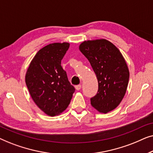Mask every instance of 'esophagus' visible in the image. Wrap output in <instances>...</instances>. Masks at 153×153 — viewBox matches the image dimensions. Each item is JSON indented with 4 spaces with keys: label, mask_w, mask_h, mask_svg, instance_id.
Wrapping results in <instances>:
<instances>
[{
    "label": "esophagus",
    "mask_w": 153,
    "mask_h": 153,
    "mask_svg": "<svg viewBox=\"0 0 153 153\" xmlns=\"http://www.w3.org/2000/svg\"><path fill=\"white\" fill-rule=\"evenodd\" d=\"M75 88H76V91H79L81 88V85H77L75 86Z\"/></svg>",
    "instance_id": "esophagus-1"
}]
</instances>
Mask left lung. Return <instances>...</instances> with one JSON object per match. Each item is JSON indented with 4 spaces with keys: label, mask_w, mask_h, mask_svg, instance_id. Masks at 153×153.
Masks as SVG:
<instances>
[{
    "label": "left lung",
    "mask_w": 153,
    "mask_h": 153,
    "mask_svg": "<svg viewBox=\"0 0 153 153\" xmlns=\"http://www.w3.org/2000/svg\"><path fill=\"white\" fill-rule=\"evenodd\" d=\"M79 50L89 60L98 81L97 95L91 106L102 114L111 111L126 93L129 72L120 50L105 39L83 41Z\"/></svg>",
    "instance_id": "obj_1"
}]
</instances>
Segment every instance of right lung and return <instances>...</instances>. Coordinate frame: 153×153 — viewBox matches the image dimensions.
<instances>
[{
    "label": "right lung",
    "instance_id": "1",
    "mask_svg": "<svg viewBox=\"0 0 153 153\" xmlns=\"http://www.w3.org/2000/svg\"><path fill=\"white\" fill-rule=\"evenodd\" d=\"M68 42L49 44L37 51L26 71L25 81L35 104L49 116L68 108L75 89L61 66Z\"/></svg>",
    "mask_w": 153,
    "mask_h": 153
}]
</instances>
